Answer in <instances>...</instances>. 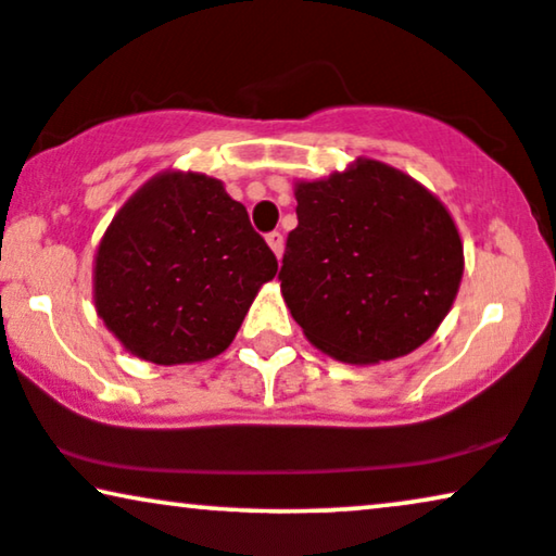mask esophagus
I'll return each mask as SVG.
<instances>
[{
    "mask_svg": "<svg viewBox=\"0 0 556 556\" xmlns=\"http://www.w3.org/2000/svg\"><path fill=\"white\" fill-rule=\"evenodd\" d=\"M266 243H269V249L274 251V254H277V258L282 256V251H285V236L279 233V230H271V233L266 236Z\"/></svg>",
    "mask_w": 556,
    "mask_h": 556,
    "instance_id": "esophagus-1",
    "label": "esophagus"
}]
</instances>
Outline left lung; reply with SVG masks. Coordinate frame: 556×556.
Returning a JSON list of instances; mask_svg holds the SVG:
<instances>
[{
	"instance_id": "1",
	"label": "left lung",
	"mask_w": 556,
	"mask_h": 556,
	"mask_svg": "<svg viewBox=\"0 0 556 556\" xmlns=\"http://www.w3.org/2000/svg\"><path fill=\"white\" fill-rule=\"evenodd\" d=\"M282 298L305 339L346 364L410 354L452 311L465 249L444 202L400 168L356 159L294 181Z\"/></svg>"
}]
</instances>
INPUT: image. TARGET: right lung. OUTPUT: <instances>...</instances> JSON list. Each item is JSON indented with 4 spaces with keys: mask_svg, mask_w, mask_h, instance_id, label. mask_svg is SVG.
Masks as SVG:
<instances>
[{
    "mask_svg": "<svg viewBox=\"0 0 556 556\" xmlns=\"http://www.w3.org/2000/svg\"><path fill=\"white\" fill-rule=\"evenodd\" d=\"M274 274L277 256L223 181L168 168L112 217L91 292L125 351L172 367L223 354Z\"/></svg>",
    "mask_w": 556,
    "mask_h": 556,
    "instance_id": "right-lung-1",
    "label": "right lung"
}]
</instances>
